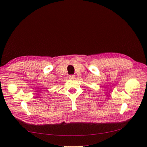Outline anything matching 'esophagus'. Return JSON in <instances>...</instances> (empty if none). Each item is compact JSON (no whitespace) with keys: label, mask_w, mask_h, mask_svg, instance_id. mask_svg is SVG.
<instances>
[{"label":"esophagus","mask_w":147,"mask_h":147,"mask_svg":"<svg viewBox=\"0 0 147 147\" xmlns=\"http://www.w3.org/2000/svg\"><path fill=\"white\" fill-rule=\"evenodd\" d=\"M69 78L70 79H74V78H75V75H69Z\"/></svg>","instance_id":"1"}]
</instances>
